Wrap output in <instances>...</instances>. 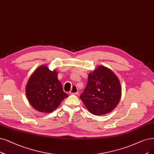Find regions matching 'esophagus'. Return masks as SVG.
I'll return each mask as SVG.
<instances>
[{
  "mask_svg": "<svg viewBox=\"0 0 154 154\" xmlns=\"http://www.w3.org/2000/svg\"><path fill=\"white\" fill-rule=\"evenodd\" d=\"M78 92V90L77 87L76 85H73L71 91H69V94H77Z\"/></svg>",
  "mask_w": 154,
  "mask_h": 154,
  "instance_id": "obj_1",
  "label": "esophagus"
}]
</instances>
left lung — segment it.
<instances>
[{"label":"left lung","mask_w":154,"mask_h":154,"mask_svg":"<svg viewBox=\"0 0 154 154\" xmlns=\"http://www.w3.org/2000/svg\"><path fill=\"white\" fill-rule=\"evenodd\" d=\"M121 97L118 78L110 69L99 66L88 75L87 85L79 97L90 113L100 116L113 110Z\"/></svg>","instance_id":"left-lung-1"}]
</instances>
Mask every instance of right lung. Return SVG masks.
Returning <instances> with one entry per match:
<instances>
[{
	"label": "right lung",
	"instance_id": "right-lung-1",
	"mask_svg": "<svg viewBox=\"0 0 154 154\" xmlns=\"http://www.w3.org/2000/svg\"><path fill=\"white\" fill-rule=\"evenodd\" d=\"M26 94L32 107L44 113L52 112L68 97L57 78V72L51 71L46 65L38 67L31 75L26 84Z\"/></svg>",
	"mask_w": 154,
	"mask_h": 154
}]
</instances>
